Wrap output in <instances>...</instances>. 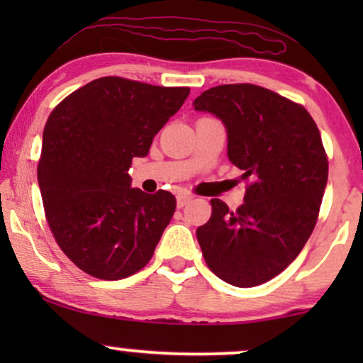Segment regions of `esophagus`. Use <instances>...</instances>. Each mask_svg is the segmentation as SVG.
<instances>
[{
    "label": "esophagus",
    "instance_id": "obj_1",
    "mask_svg": "<svg viewBox=\"0 0 363 363\" xmlns=\"http://www.w3.org/2000/svg\"><path fill=\"white\" fill-rule=\"evenodd\" d=\"M191 200H193L191 195H186V193H182V195L177 196V206H178V208L186 206L188 203H190Z\"/></svg>",
    "mask_w": 363,
    "mask_h": 363
}]
</instances>
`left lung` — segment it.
<instances>
[{"mask_svg":"<svg viewBox=\"0 0 363 363\" xmlns=\"http://www.w3.org/2000/svg\"><path fill=\"white\" fill-rule=\"evenodd\" d=\"M193 106L225 123L228 158L247 183L235 211L211 200V218L196 230L203 257L228 284L259 286L314 231L329 175L320 132L304 106L255 84L211 87Z\"/></svg>","mask_w":363,"mask_h":363,"instance_id":"obj_1","label":"left lung"}]
</instances>
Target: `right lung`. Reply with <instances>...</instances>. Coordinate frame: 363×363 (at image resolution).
<instances>
[{
    "label": "right lung",
    "mask_w": 363,
    "mask_h": 363,
    "mask_svg": "<svg viewBox=\"0 0 363 363\" xmlns=\"http://www.w3.org/2000/svg\"><path fill=\"white\" fill-rule=\"evenodd\" d=\"M188 87L101 77L54 107L38 163L44 213L64 255L97 279L135 274L177 208L170 191L132 188V158L186 101Z\"/></svg>",
    "instance_id": "add662e5"
}]
</instances>
